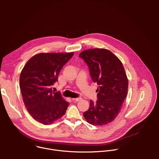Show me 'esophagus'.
Here are the masks:
<instances>
[{
  "mask_svg": "<svg viewBox=\"0 0 159 159\" xmlns=\"http://www.w3.org/2000/svg\"><path fill=\"white\" fill-rule=\"evenodd\" d=\"M81 99H81L80 98H73V99H72V101H77V102H78V101H80Z\"/></svg>",
  "mask_w": 159,
  "mask_h": 159,
  "instance_id": "34e87169",
  "label": "esophagus"
}]
</instances>
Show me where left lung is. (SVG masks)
<instances>
[{
	"instance_id": "1",
	"label": "left lung",
	"mask_w": 159,
	"mask_h": 159,
	"mask_svg": "<svg viewBox=\"0 0 159 159\" xmlns=\"http://www.w3.org/2000/svg\"><path fill=\"white\" fill-rule=\"evenodd\" d=\"M79 57L88 65L90 77L99 85L96 102L90 101L84 117L90 125H106L114 120L127 96L128 80L120 60L104 48L89 49Z\"/></svg>"
}]
</instances>
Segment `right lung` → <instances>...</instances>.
<instances>
[{
  "label": "right lung",
  "mask_w": 159,
  "mask_h": 159,
  "mask_svg": "<svg viewBox=\"0 0 159 159\" xmlns=\"http://www.w3.org/2000/svg\"><path fill=\"white\" fill-rule=\"evenodd\" d=\"M70 53H41L32 57L22 69L19 86L22 99L31 116L48 125L61 118L69 103L52 85L63 66L74 55Z\"/></svg>",
  "instance_id": "1"
}]
</instances>
